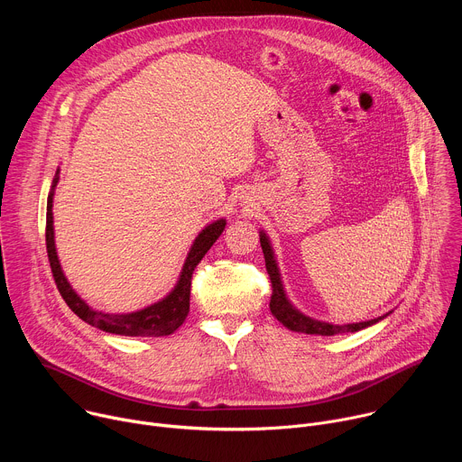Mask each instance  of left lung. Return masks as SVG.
<instances>
[{"label":"left lung","mask_w":462,"mask_h":462,"mask_svg":"<svg viewBox=\"0 0 462 462\" xmlns=\"http://www.w3.org/2000/svg\"><path fill=\"white\" fill-rule=\"evenodd\" d=\"M259 243L263 248V254H265V265H267V273L271 276V283H273V296H271V312L274 318H278L280 323H283L287 328L294 333H303V335H319V337H333V335H342V333H356L362 331L365 327H371L374 323H378L380 319H383L385 316L391 314V310L380 318L374 319H367V321H358V323H344V325H337V323H328V321H319L314 319L307 314H303L301 310H298L283 287L282 282V274H280V267L278 261L271 245L269 236L265 234V230H259Z\"/></svg>","instance_id":"obj_1"}]
</instances>
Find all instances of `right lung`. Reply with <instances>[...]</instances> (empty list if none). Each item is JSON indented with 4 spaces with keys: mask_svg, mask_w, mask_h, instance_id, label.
Masks as SVG:
<instances>
[{
    "mask_svg": "<svg viewBox=\"0 0 462 462\" xmlns=\"http://www.w3.org/2000/svg\"><path fill=\"white\" fill-rule=\"evenodd\" d=\"M60 180V170H56V175L52 179V186L47 197V226H45V245H47V255L51 263V271L56 282V287L69 305V309L82 318L86 323L100 328V331L111 333V335H122V337H168L175 333L177 328L184 323L188 310H189V287H191V274L205 254L210 250V246L217 241V237L223 234L226 226V219H217L210 225H207L199 236L195 237L186 259L182 271L179 274V280L175 287L159 301L134 312L124 314H109L102 310H95L91 305H88L77 291L71 287V283L65 278L60 259L56 254L54 245V217H52V197L54 188Z\"/></svg>",
    "mask_w": 462,
    "mask_h": 462,
    "instance_id": "right-lung-1",
    "label": "right lung"
}]
</instances>
